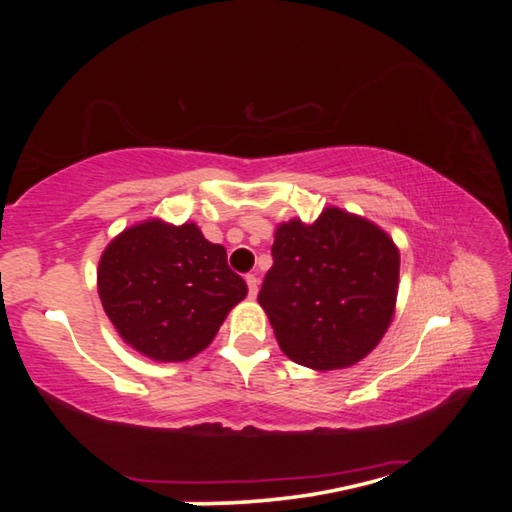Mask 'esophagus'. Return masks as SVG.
Instances as JSON below:
<instances>
[{
    "label": "esophagus",
    "instance_id": "esophagus-1",
    "mask_svg": "<svg viewBox=\"0 0 512 512\" xmlns=\"http://www.w3.org/2000/svg\"><path fill=\"white\" fill-rule=\"evenodd\" d=\"M246 284H248V296H250V298H255V296H257V284H259L257 275L248 273V275H246Z\"/></svg>",
    "mask_w": 512,
    "mask_h": 512
}]
</instances>
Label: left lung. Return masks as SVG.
Returning a JSON list of instances; mask_svg holds the SVG:
<instances>
[{
    "mask_svg": "<svg viewBox=\"0 0 512 512\" xmlns=\"http://www.w3.org/2000/svg\"><path fill=\"white\" fill-rule=\"evenodd\" d=\"M259 305L280 350L314 370L354 366L393 320L400 250L363 216L325 207L314 223H280Z\"/></svg>",
    "mask_w": 512,
    "mask_h": 512,
    "instance_id": "obj_1",
    "label": "left lung"
}]
</instances>
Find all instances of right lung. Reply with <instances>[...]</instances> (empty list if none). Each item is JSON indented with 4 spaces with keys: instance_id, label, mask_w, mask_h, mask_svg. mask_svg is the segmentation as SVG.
I'll use <instances>...</instances> for the list:
<instances>
[{
    "instance_id": "add662e5",
    "label": "right lung",
    "mask_w": 512,
    "mask_h": 512,
    "mask_svg": "<svg viewBox=\"0 0 512 512\" xmlns=\"http://www.w3.org/2000/svg\"><path fill=\"white\" fill-rule=\"evenodd\" d=\"M103 311L121 339L153 361H187L205 350L248 287L225 248L196 223L149 219L126 228L99 259Z\"/></svg>"
}]
</instances>
